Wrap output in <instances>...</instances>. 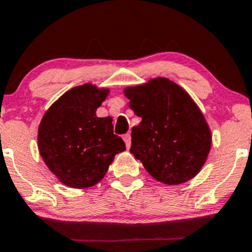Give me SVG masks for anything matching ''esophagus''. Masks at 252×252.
Instances as JSON below:
<instances>
[{
	"label": "esophagus",
	"instance_id": "1",
	"mask_svg": "<svg viewBox=\"0 0 252 252\" xmlns=\"http://www.w3.org/2000/svg\"><path fill=\"white\" fill-rule=\"evenodd\" d=\"M123 140H124V143H126V148H130V145H131V136H130V134H124L123 135Z\"/></svg>",
	"mask_w": 252,
	"mask_h": 252
}]
</instances>
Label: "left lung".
Masks as SVG:
<instances>
[{
    "label": "left lung",
    "instance_id": "left-lung-1",
    "mask_svg": "<svg viewBox=\"0 0 252 252\" xmlns=\"http://www.w3.org/2000/svg\"><path fill=\"white\" fill-rule=\"evenodd\" d=\"M129 107L141 122L131 129L130 153L158 182L181 185L206 163L212 133L191 96L166 77L126 87Z\"/></svg>",
    "mask_w": 252,
    "mask_h": 252
}]
</instances>
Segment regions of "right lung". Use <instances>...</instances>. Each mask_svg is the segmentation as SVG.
<instances>
[{
  "label": "right lung",
  "mask_w": 252,
  "mask_h": 252,
  "mask_svg": "<svg viewBox=\"0 0 252 252\" xmlns=\"http://www.w3.org/2000/svg\"><path fill=\"white\" fill-rule=\"evenodd\" d=\"M109 89L85 84L65 92L44 113L38 129V149L49 170L63 185L87 188L98 183L117 154L126 150L113 134L111 117L96 111Z\"/></svg>",
  "instance_id": "right-lung-1"
}]
</instances>
